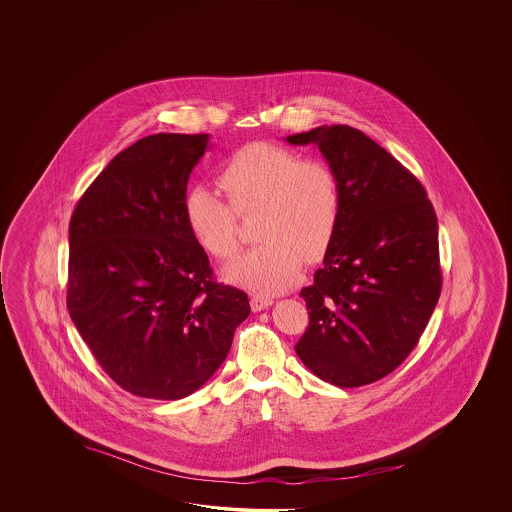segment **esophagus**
Here are the masks:
<instances>
[{"instance_id": "1", "label": "esophagus", "mask_w": 512, "mask_h": 512, "mask_svg": "<svg viewBox=\"0 0 512 512\" xmlns=\"http://www.w3.org/2000/svg\"><path fill=\"white\" fill-rule=\"evenodd\" d=\"M269 305H272L271 298H267V296H258V294H252L251 307L254 313H258V311H263V309H267Z\"/></svg>"}]
</instances>
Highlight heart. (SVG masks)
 Segmentation results:
<instances>
[{
	"mask_svg": "<svg viewBox=\"0 0 512 512\" xmlns=\"http://www.w3.org/2000/svg\"><path fill=\"white\" fill-rule=\"evenodd\" d=\"M218 183L227 199L205 186L186 192V227L197 245L218 260L240 251V216H252L261 240L225 269L230 283L254 293H280L298 278L302 261L326 256L342 216L337 172L320 159L271 142L241 146L223 163Z\"/></svg>",
	"mask_w": 512,
	"mask_h": 512,
	"instance_id": "b5f03b06",
	"label": "heart"
}]
</instances>
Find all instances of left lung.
<instances>
[{
	"label": "left lung",
	"instance_id": "obj_1",
	"mask_svg": "<svg viewBox=\"0 0 512 512\" xmlns=\"http://www.w3.org/2000/svg\"><path fill=\"white\" fill-rule=\"evenodd\" d=\"M287 142L316 144L342 188L337 236L300 291L309 326L296 355L338 388L371 384L412 353L439 300L434 207L419 179L357 128L320 126Z\"/></svg>",
	"mask_w": 512,
	"mask_h": 512
}]
</instances>
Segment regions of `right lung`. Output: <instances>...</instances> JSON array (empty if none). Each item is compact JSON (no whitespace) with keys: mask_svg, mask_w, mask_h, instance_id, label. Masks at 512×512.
<instances>
[{"mask_svg":"<svg viewBox=\"0 0 512 512\" xmlns=\"http://www.w3.org/2000/svg\"><path fill=\"white\" fill-rule=\"evenodd\" d=\"M207 133H157L111 159L69 223L67 309L122 390L175 401L227 359L247 294L214 280L186 227L188 177Z\"/></svg>","mask_w":512,"mask_h":512,"instance_id":"add662e5","label":"right lung"}]
</instances>
